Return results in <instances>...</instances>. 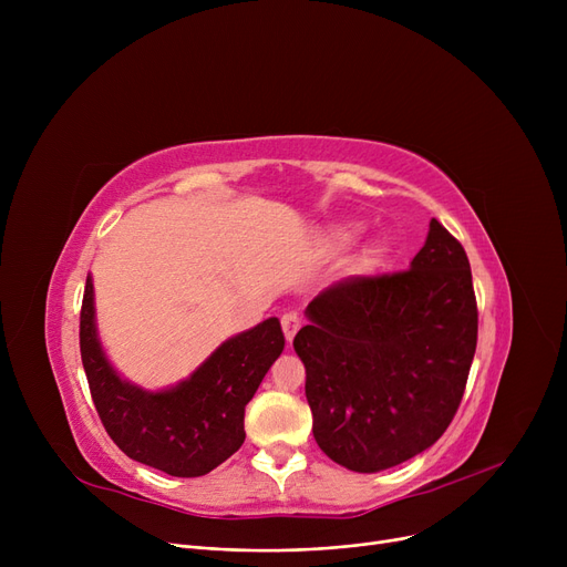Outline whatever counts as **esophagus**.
Instances as JSON below:
<instances>
[{
	"mask_svg": "<svg viewBox=\"0 0 567 567\" xmlns=\"http://www.w3.org/2000/svg\"><path fill=\"white\" fill-rule=\"evenodd\" d=\"M280 323H282V333H285V338H287V342H291L293 336H296V331L301 329L299 315H296V312H285V315L280 317Z\"/></svg>",
	"mask_w": 567,
	"mask_h": 567,
	"instance_id": "esophagus-1",
	"label": "esophagus"
}]
</instances>
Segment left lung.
Here are the masks:
<instances>
[{
	"mask_svg": "<svg viewBox=\"0 0 567 567\" xmlns=\"http://www.w3.org/2000/svg\"><path fill=\"white\" fill-rule=\"evenodd\" d=\"M306 315L293 349L315 441L333 462L383 471L449 430L478 342V306L468 257L439 220L406 271L340 280Z\"/></svg>",
	"mask_w": 567,
	"mask_h": 567,
	"instance_id": "8db88e82",
	"label": "left lung"
}]
</instances>
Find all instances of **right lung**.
Returning <instances> with one entry per match:
<instances>
[{"mask_svg":"<svg viewBox=\"0 0 567 567\" xmlns=\"http://www.w3.org/2000/svg\"><path fill=\"white\" fill-rule=\"evenodd\" d=\"M282 349L280 321L271 317L223 342L186 381L158 393L144 391L110 365L86 276L80 355L101 423L131 460L176 478H197L241 449L246 404Z\"/></svg>","mask_w":567,"mask_h":567,"instance_id":"right-lung-1","label":"right lung"}]
</instances>
